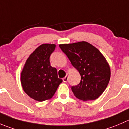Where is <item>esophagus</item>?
<instances>
[{"mask_svg":"<svg viewBox=\"0 0 129 129\" xmlns=\"http://www.w3.org/2000/svg\"><path fill=\"white\" fill-rule=\"evenodd\" d=\"M67 81H68V74H66V77L63 78V81L64 82H66Z\"/></svg>","mask_w":129,"mask_h":129,"instance_id":"1","label":"esophagus"}]
</instances>
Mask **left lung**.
<instances>
[{
	"label": "left lung",
	"instance_id": "1",
	"mask_svg": "<svg viewBox=\"0 0 129 129\" xmlns=\"http://www.w3.org/2000/svg\"><path fill=\"white\" fill-rule=\"evenodd\" d=\"M81 75V82L72 86L74 94L83 101L94 100L105 90L110 79V68L104 56L86 42L59 45Z\"/></svg>",
	"mask_w": 129,
	"mask_h": 129
}]
</instances>
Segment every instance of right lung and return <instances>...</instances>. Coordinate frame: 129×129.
Segmentation results:
<instances>
[{
	"instance_id": "1",
	"label": "right lung",
	"mask_w": 129,
	"mask_h": 129,
	"mask_svg": "<svg viewBox=\"0 0 129 129\" xmlns=\"http://www.w3.org/2000/svg\"><path fill=\"white\" fill-rule=\"evenodd\" d=\"M55 44H42L30 55L21 72V82L24 92L38 102L50 99L62 80L57 69L52 67L50 57Z\"/></svg>"
}]
</instances>
